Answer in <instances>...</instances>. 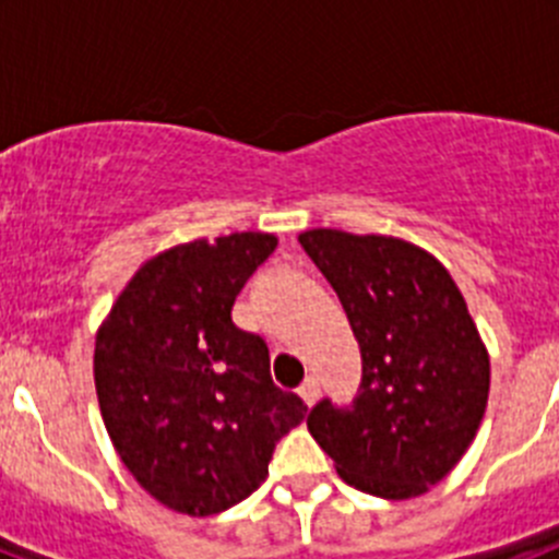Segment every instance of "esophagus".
<instances>
[{
  "mask_svg": "<svg viewBox=\"0 0 559 559\" xmlns=\"http://www.w3.org/2000/svg\"><path fill=\"white\" fill-rule=\"evenodd\" d=\"M299 397H302L308 406H313L316 397H319V380H316V378L305 380L302 386H299Z\"/></svg>",
  "mask_w": 559,
  "mask_h": 559,
  "instance_id": "1",
  "label": "esophagus"
}]
</instances>
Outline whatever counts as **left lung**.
I'll use <instances>...</instances> for the list:
<instances>
[{
  "mask_svg": "<svg viewBox=\"0 0 559 559\" xmlns=\"http://www.w3.org/2000/svg\"><path fill=\"white\" fill-rule=\"evenodd\" d=\"M299 243L360 347L358 394L347 406L319 400L308 431L355 490L423 496L471 448L490 394L464 296L437 257L397 237L310 229Z\"/></svg>",
  "mask_w": 559,
  "mask_h": 559,
  "instance_id": "obj_1",
  "label": "left lung"
}]
</instances>
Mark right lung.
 <instances>
[{"mask_svg":"<svg viewBox=\"0 0 559 559\" xmlns=\"http://www.w3.org/2000/svg\"><path fill=\"white\" fill-rule=\"evenodd\" d=\"M276 249L263 231L192 240L133 274L95 344V386L114 448L153 498L192 518L265 481L276 442L308 414L271 380L269 344L231 305Z\"/></svg>","mask_w":559,"mask_h":559,"instance_id":"obj_1","label":"right lung"}]
</instances>
